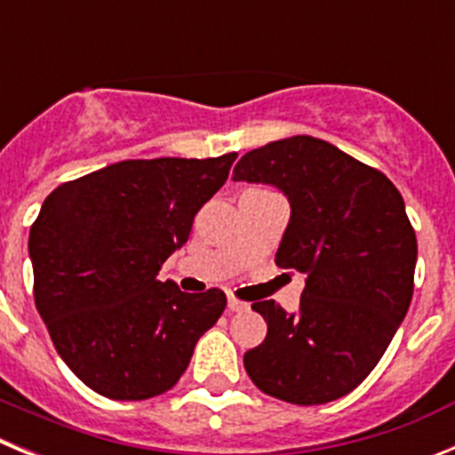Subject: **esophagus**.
Wrapping results in <instances>:
<instances>
[{"label":"esophagus","instance_id":"esophagus-1","mask_svg":"<svg viewBox=\"0 0 455 455\" xmlns=\"http://www.w3.org/2000/svg\"><path fill=\"white\" fill-rule=\"evenodd\" d=\"M228 307H230L232 312H241V309L248 307V303L239 300V299H236V296H228Z\"/></svg>","mask_w":455,"mask_h":455}]
</instances>
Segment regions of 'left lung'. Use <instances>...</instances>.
Returning <instances> with one entry per match:
<instances>
[{
	"instance_id": "1",
	"label": "left lung",
	"mask_w": 455,
	"mask_h": 455,
	"mask_svg": "<svg viewBox=\"0 0 455 455\" xmlns=\"http://www.w3.org/2000/svg\"><path fill=\"white\" fill-rule=\"evenodd\" d=\"M235 180L284 191L291 219L275 264L307 273L299 315L275 300L252 303L268 331L243 355L248 376L287 403L347 396L387 351L412 300L417 236L399 188L315 136L246 152Z\"/></svg>"
}]
</instances>
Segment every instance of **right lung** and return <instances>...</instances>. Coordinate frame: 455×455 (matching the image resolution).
<instances>
[{"label": "right lung", "instance_id": "right-lung-1", "mask_svg": "<svg viewBox=\"0 0 455 455\" xmlns=\"http://www.w3.org/2000/svg\"><path fill=\"white\" fill-rule=\"evenodd\" d=\"M235 159H127L45 198L29 232L36 309L92 392L116 401L168 392L223 315L220 289L187 293L156 275Z\"/></svg>", "mask_w": 455, "mask_h": 455}]
</instances>
